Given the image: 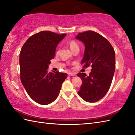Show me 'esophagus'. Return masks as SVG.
Instances as JSON below:
<instances>
[{
  "mask_svg": "<svg viewBox=\"0 0 135 135\" xmlns=\"http://www.w3.org/2000/svg\"><path fill=\"white\" fill-rule=\"evenodd\" d=\"M68 74V75H69V76H75V75H76L75 73H71V72H70Z\"/></svg>",
  "mask_w": 135,
  "mask_h": 135,
  "instance_id": "esophagus-1",
  "label": "esophagus"
}]
</instances>
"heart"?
<instances>
[{
  "instance_id": "b5f03b06",
  "label": "heart",
  "mask_w": 135,
  "mask_h": 135,
  "mask_svg": "<svg viewBox=\"0 0 135 135\" xmlns=\"http://www.w3.org/2000/svg\"><path fill=\"white\" fill-rule=\"evenodd\" d=\"M70 47L71 48V50H72L73 49H74L76 47H78V45L77 44V43L74 41H71L70 42Z\"/></svg>"
}]
</instances>
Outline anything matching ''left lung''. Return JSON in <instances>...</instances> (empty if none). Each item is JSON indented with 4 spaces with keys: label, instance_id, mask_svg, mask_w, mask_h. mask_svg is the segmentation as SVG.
<instances>
[{
    "label": "left lung",
    "instance_id": "obj_1",
    "mask_svg": "<svg viewBox=\"0 0 135 135\" xmlns=\"http://www.w3.org/2000/svg\"><path fill=\"white\" fill-rule=\"evenodd\" d=\"M75 38L85 45L81 63L85 67L91 65L89 75L77 74L82 81L78 94L86 102H96L102 99L110 88L115 72V51L107 39L94 31L79 33Z\"/></svg>",
    "mask_w": 135,
    "mask_h": 135
}]
</instances>
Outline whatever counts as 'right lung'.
I'll list each match as a JSON object with an SVG mask.
<instances>
[{
	"instance_id": "1",
	"label": "right lung",
	"mask_w": 135,
	"mask_h": 135,
	"mask_svg": "<svg viewBox=\"0 0 135 135\" xmlns=\"http://www.w3.org/2000/svg\"><path fill=\"white\" fill-rule=\"evenodd\" d=\"M66 35L41 31L28 38L20 51L21 83L31 98L40 104L54 102L67 77L66 73L47 71L57 45Z\"/></svg>"
}]
</instances>
